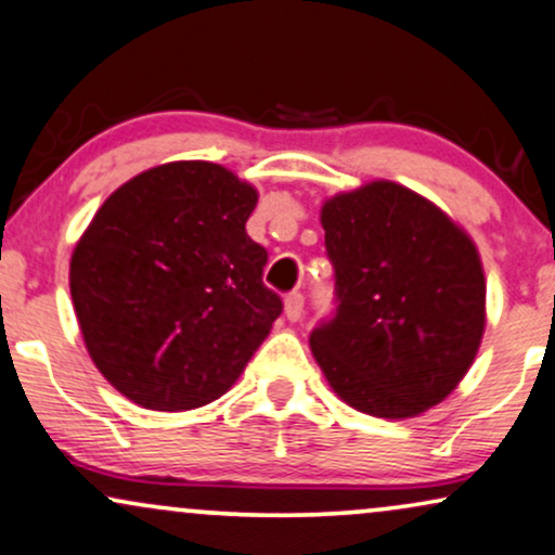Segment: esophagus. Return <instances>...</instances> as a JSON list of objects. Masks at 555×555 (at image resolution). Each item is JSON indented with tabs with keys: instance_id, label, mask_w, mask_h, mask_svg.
I'll list each match as a JSON object with an SVG mask.
<instances>
[{
	"instance_id": "obj_1",
	"label": "esophagus",
	"mask_w": 555,
	"mask_h": 555,
	"mask_svg": "<svg viewBox=\"0 0 555 555\" xmlns=\"http://www.w3.org/2000/svg\"><path fill=\"white\" fill-rule=\"evenodd\" d=\"M302 307H305V297L299 295V292H292V295L284 297V315L286 320H292V323H297V320L302 318Z\"/></svg>"
}]
</instances>
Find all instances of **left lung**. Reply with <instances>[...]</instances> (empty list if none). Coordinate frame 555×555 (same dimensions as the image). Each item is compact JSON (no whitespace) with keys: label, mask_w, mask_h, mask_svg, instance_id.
I'll return each mask as SVG.
<instances>
[{"label":"left lung","mask_w":555,"mask_h":555,"mask_svg":"<svg viewBox=\"0 0 555 555\" xmlns=\"http://www.w3.org/2000/svg\"><path fill=\"white\" fill-rule=\"evenodd\" d=\"M336 269V318L310 349L344 403L411 418L468 375L486 328V279L468 232L392 180L336 193L320 209Z\"/></svg>","instance_id":"left-lung-1"}]
</instances>
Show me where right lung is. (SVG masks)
<instances>
[{"label":"right lung","mask_w":555,"mask_h":555,"mask_svg":"<svg viewBox=\"0 0 555 555\" xmlns=\"http://www.w3.org/2000/svg\"><path fill=\"white\" fill-rule=\"evenodd\" d=\"M258 191L222 165L150 168L105 198L69 263L85 346L108 383L150 411L224 396L282 315L269 253L245 222Z\"/></svg>","instance_id":"1"}]
</instances>
